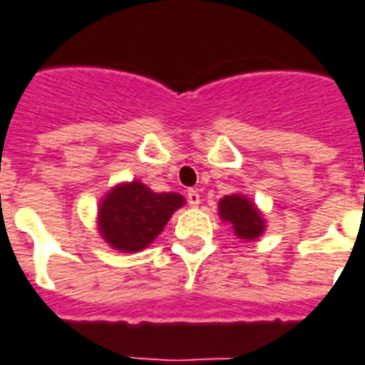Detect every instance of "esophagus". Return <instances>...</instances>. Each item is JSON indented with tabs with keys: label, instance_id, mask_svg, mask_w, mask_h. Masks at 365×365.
I'll use <instances>...</instances> for the list:
<instances>
[{
	"label": "esophagus",
	"instance_id": "obj_1",
	"mask_svg": "<svg viewBox=\"0 0 365 365\" xmlns=\"http://www.w3.org/2000/svg\"><path fill=\"white\" fill-rule=\"evenodd\" d=\"M187 203H190L191 207H199V203H201V195H199V191L197 190L187 191Z\"/></svg>",
	"mask_w": 365,
	"mask_h": 365
}]
</instances>
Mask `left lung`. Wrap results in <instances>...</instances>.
Returning a JSON list of instances; mask_svg holds the SVG:
<instances>
[{
  "mask_svg": "<svg viewBox=\"0 0 365 365\" xmlns=\"http://www.w3.org/2000/svg\"><path fill=\"white\" fill-rule=\"evenodd\" d=\"M218 210L222 220H228L236 236L242 240H255L265 228V222L255 205L242 195H226L218 203Z\"/></svg>",
  "mask_w": 365,
  "mask_h": 365,
  "instance_id": "8db88e82",
  "label": "left lung"
}]
</instances>
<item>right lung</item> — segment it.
Returning <instances> with one entry per match:
<instances>
[{
	"label": "right lung",
	"instance_id": "add662e5",
	"mask_svg": "<svg viewBox=\"0 0 365 365\" xmlns=\"http://www.w3.org/2000/svg\"><path fill=\"white\" fill-rule=\"evenodd\" d=\"M183 203L178 193H155L141 182L123 183L100 205V234L115 250H145Z\"/></svg>",
	"mask_w": 365,
	"mask_h": 365
}]
</instances>
